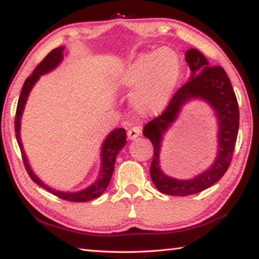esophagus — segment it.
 Returning a JSON list of instances; mask_svg holds the SVG:
<instances>
[{
	"instance_id": "1",
	"label": "esophagus",
	"mask_w": 259,
	"mask_h": 259,
	"mask_svg": "<svg viewBox=\"0 0 259 259\" xmlns=\"http://www.w3.org/2000/svg\"><path fill=\"white\" fill-rule=\"evenodd\" d=\"M140 133H142V128H140V126H133V128L128 130L126 136H128V139L134 140L137 138L138 136H140Z\"/></svg>"
}]
</instances>
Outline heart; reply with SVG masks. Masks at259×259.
I'll list each match as a JSON object with an SVG mask.
<instances>
[{"label":"heart","instance_id":"heart-1","mask_svg":"<svg viewBox=\"0 0 259 259\" xmlns=\"http://www.w3.org/2000/svg\"><path fill=\"white\" fill-rule=\"evenodd\" d=\"M182 75L178 52L169 47L143 52L116 76V84L134 90L131 105L143 115H157L165 108Z\"/></svg>","mask_w":259,"mask_h":259}]
</instances>
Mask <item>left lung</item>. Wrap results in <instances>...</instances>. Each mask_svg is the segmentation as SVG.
Listing matches in <instances>:
<instances>
[{
    "label": "left lung",
    "mask_w": 259,
    "mask_h": 259,
    "mask_svg": "<svg viewBox=\"0 0 259 259\" xmlns=\"http://www.w3.org/2000/svg\"><path fill=\"white\" fill-rule=\"evenodd\" d=\"M185 60L191 69L188 81L170 100L168 107L144 126L143 134L154 147L150 174L152 182L161 193L187 196L200 193L213 185L229 169L239 131V105L233 87L221 66L210 67L205 57L196 49L186 51ZM193 99L204 100L215 112L219 124L218 156L203 173L191 180H177L160 170L159 153L163 136L178 118L184 104Z\"/></svg>",
    "instance_id": "8db88e82"
}]
</instances>
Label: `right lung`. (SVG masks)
I'll return each instance as SVG.
<instances>
[{
    "instance_id": "right-lung-1",
    "label": "right lung",
    "mask_w": 259,
    "mask_h": 259,
    "mask_svg": "<svg viewBox=\"0 0 259 259\" xmlns=\"http://www.w3.org/2000/svg\"><path fill=\"white\" fill-rule=\"evenodd\" d=\"M64 47L56 48V49L52 50L50 54H48L45 59H43L40 64L37 65L36 68L34 69L32 75L27 77V80L25 81L23 89H21L20 97L18 100V105H17V112H16V120H15V130H16V138L17 142H18V145L20 147L21 155H23L24 164L25 168L27 170L29 177L32 178V181L40 185L41 187L46 188L47 191H49L52 194H55L58 198L66 200V201H72V202H85V201H90L93 199L98 198L103 194L106 190L109 182H111L112 175L114 171V164H115L116 156L119 154V152L124 147L125 142H126V134L123 128L114 129L107 135V137L105 138L102 145V151H100V170L99 175L96 182L91 184L90 186L82 191L77 192H63V191H57L55 188L48 186L47 184L43 183L40 178H38L36 175L33 172L32 168L28 163L27 156L25 154L23 143H21L20 138V122H21V116H23L24 108L26 102H27V98L29 96L30 90L33 89L35 83L38 81L42 75L49 73L58 66V65L63 61L64 59Z\"/></svg>"
}]
</instances>
